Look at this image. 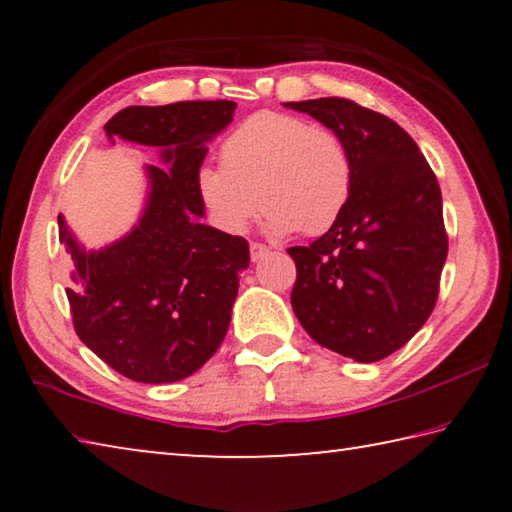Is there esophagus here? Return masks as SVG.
Listing matches in <instances>:
<instances>
[{
	"mask_svg": "<svg viewBox=\"0 0 512 512\" xmlns=\"http://www.w3.org/2000/svg\"><path fill=\"white\" fill-rule=\"evenodd\" d=\"M248 248H250V259H253V262H257V259H262L268 253V246L259 244V241H250Z\"/></svg>",
	"mask_w": 512,
	"mask_h": 512,
	"instance_id": "esophagus-1",
	"label": "esophagus"
}]
</instances>
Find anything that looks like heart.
<instances>
[{"mask_svg": "<svg viewBox=\"0 0 512 512\" xmlns=\"http://www.w3.org/2000/svg\"><path fill=\"white\" fill-rule=\"evenodd\" d=\"M221 169L203 167L196 189L221 230L244 232L259 205L275 235H323L352 194V162L332 128L259 110L223 137Z\"/></svg>", "mask_w": 512, "mask_h": 512, "instance_id": "heart-1", "label": "heart"}]
</instances>
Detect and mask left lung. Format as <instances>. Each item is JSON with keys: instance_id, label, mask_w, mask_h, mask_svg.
I'll use <instances>...</instances> for the list:
<instances>
[{"instance_id": "1", "label": "left lung", "mask_w": 512, "mask_h": 512, "mask_svg": "<svg viewBox=\"0 0 512 512\" xmlns=\"http://www.w3.org/2000/svg\"><path fill=\"white\" fill-rule=\"evenodd\" d=\"M341 137L352 194L332 228L287 253L291 305L316 343L361 363L388 357L427 323L447 259L443 196L413 137L357 101H289Z\"/></svg>"}]
</instances>
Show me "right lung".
Listing matches in <instances>:
<instances>
[{"label":"right lung","mask_w":512,"mask_h":512,"mask_svg":"<svg viewBox=\"0 0 512 512\" xmlns=\"http://www.w3.org/2000/svg\"><path fill=\"white\" fill-rule=\"evenodd\" d=\"M235 101H178L119 110L108 137L160 146L171 171L149 167L140 225L101 253H83L58 216L74 262L67 289L79 339L112 370L142 384L185 379L219 350L230 325L248 241L198 223L196 173L205 142L232 121Z\"/></svg>","instance_id":"obj_1"}]
</instances>
